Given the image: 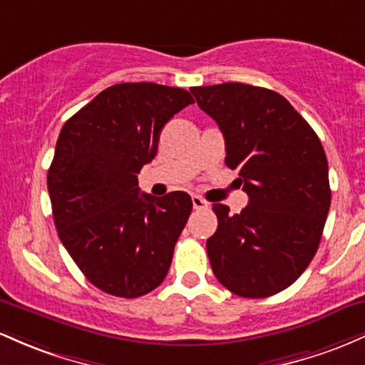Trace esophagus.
<instances>
[{
    "label": "esophagus",
    "mask_w": 365,
    "mask_h": 365,
    "mask_svg": "<svg viewBox=\"0 0 365 365\" xmlns=\"http://www.w3.org/2000/svg\"><path fill=\"white\" fill-rule=\"evenodd\" d=\"M191 202H193V208H196V210H203V208H208V203L205 202L202 196H198V195L191 196Z\"/></svg>",
    "instance_id": "obj_1"
}]
</instances>
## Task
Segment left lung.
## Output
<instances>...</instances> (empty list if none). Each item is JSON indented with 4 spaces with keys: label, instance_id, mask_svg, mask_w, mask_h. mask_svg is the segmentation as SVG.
<instances>
[{
    "label": "left lung",
    "instance_id": "1",
    "mask_svg": "<svg viewBox=\"0 0 365 365\" xmlns=\"http://www.w3.org/2000/svg\"><path fill=\"white\" fill-rule=\"evenodd\" d=\"M222 130L226 165L240 170L248 205L214 203L207 240L212 271L231 293L271 297L312 262L331 205L327 158L317 134L279 93L241 83L191 88Z\"/></svg>",
    "mask_w": 365,
    "mask_h": 365
}]
</instances>
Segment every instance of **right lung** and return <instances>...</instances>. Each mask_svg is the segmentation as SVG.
Listing matches in <instances>:
<instances>
[{
    "instance_id": "right-lung-1",
    "label": "right lung",
    "mask_w": 365,
    "mask_h": 365,
    "mask_svg": "<svg viewBox=\"0 0 365 365\" xmlns=\"http://www.w3.org/2000/svg\"><path fill=\"white\" fill-rule=\"evenodd\" d=\"M195 103L181 88L122 83L63 124L48 170L60 241L91 284L122 298L153 292L169 272L193 202L184 191L139 193L163 125Z\"/></svg>"
}]
</instances>
